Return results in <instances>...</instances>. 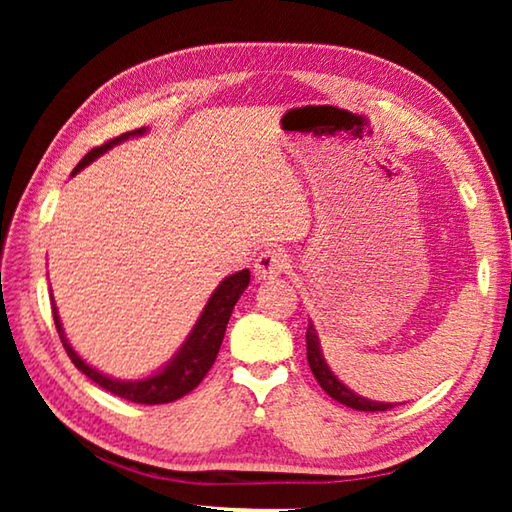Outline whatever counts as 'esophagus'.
Returning a JSON list of instances; mask_svg holds the SVG:
<instances>
[{
  "label": "esophagus",
  "instance_id": "1",
  "mask_svg": "<svg viewBox=\"0 0 512 512\" xmlns=\"http://www.w3.org/2000/svg\"><path fill=\"white\" fill-rule=\"evenodd\" d=\"M289 268V255L284 250H264L255 259V277L257 280H277Z\"/></svg>",
  "mask_w": 512,
  "mask_h": 512
}]
</instances>
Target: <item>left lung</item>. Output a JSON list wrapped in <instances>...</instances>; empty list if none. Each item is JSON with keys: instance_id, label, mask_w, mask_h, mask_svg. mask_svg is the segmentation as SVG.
I'll return each instance as SVG.
<instances>
[{"instance_id": "8db88e82", "label": "left lung", "mask_w": 512, "mask_h": 512, "mask_svg": "<svg viewBox=\"0 0 512 512\" xmlns=\"http://www.w3.org/2000/svg\"><path fill=\"white\" fill-rule=\"evenodd\" d=\"M307 361H309V368H311V372H314V377L320 384V388H323V391L332 397V400L350 406V409H354V411H388V409H393V406H397L391 402L366 400V397H361L354 391H350L343 381H339V377H336L327 366L323 350H320L318 334H316L314 325H311V320L307 327Z\"/></svg>"}]
</instances>
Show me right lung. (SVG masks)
I'll use <instances>...</instances> for the list:
<instances>
[{
    "label": "right lung",
    "mask_w": 512,
    "mask_h": 512,
    "mask_svg": "<svg viewBox=\"0 0 512 512\" xmlns=\"http://www.w3.org/2000/svg\"><path fill=\"white\" fill-rule=\"evenodd\" d=\"M144 133H146V128H137V131L119 135V137H115V140H110L106 144L94 146V149L85 155L79 164H76L72 176L74 173H79L83 167H88V164L97 160L99 155L110 151L115 144L128 140V137H140ZM248 282H250L248 268H244V271H239L235 275L225 277L219 287L214 289L210 300H207L203 314L196 320V325L192 332H189L187 341L183 343V348L173 354L167 366L155 372V375L144 377V379H135V381L112 379L108 375H103V372H99L97 368L88 366V363H85L79 354L74 352L72 345L67 343V336L63 332V325H60V316H58V309L54 305V298H51V311H54V323H56L60 341H63L67 357L72 359L74 366L79 368L85 377H90L94 384L106 388V391L121 397V400L135 402V404H167V402L180 400V397L187 395L189 391H194V388L201 384L207 372H210L212 363L216 361V354H219V348L223 343L225 327H228L232 309H235L237 300L241 298V293L246 291Z\"/></svg>",
    "instance_id": "add662e5"
}]
</instances>
